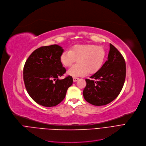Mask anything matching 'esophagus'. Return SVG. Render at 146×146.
<instances>
[{"label": "esophagus", "mask_w": 146, "mask_h": 146, "mask_svg": "<svg viewBox=\"0 0 146 146\" xmlns=\"http://www.w3.org/2000/svg\"><path fill=\"white\" fill-rule=\"evenodd\" d=\"M78 80H79V78H77V77H73V81H74V82L77 81Z\"/></svg>", "instance_id": "obj_1"}]
</instances>
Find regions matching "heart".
Segmentation results:
<instances>
[{
  "mask_svg": "<svg viewBox=\"0 0 146 146\" xmlns=\"http://www.w3.org/2000/svg\"><path fill=\"white\" fill-rule=\"evenodd\" d=\"M106 50L102 46L94 44H77L71 50L62 52L60 59L65 66H71L76 61L77 64L68 69V74L73 77L82 76L87 73L93 74L102 66L106 58Z\"/></svg>",
  "mask_w": 146,
  "mask_h": 146,
  "instance_id": "b5f03b06",
  "label": "heart"
}]
</instances>
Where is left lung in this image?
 <instances>
[{
  "instance_id": "8db88e82",
  "label": "left lung",
  "mask_w": 146,
  "mask_h": 146,
  "mask_svg": "<svg viewBox=\"0 0 146 146\" xmlns=\"http://www.w3.org/2000/svg\"><path fill=\"white\" fill-rule=\"evenodd\" d=\"M126 77L125 60L117 48L110 44L108 60L90 78L86 79L83 96L89 103L103 106L112 102L121 93Z\"/></svg>"
}]
</instances>
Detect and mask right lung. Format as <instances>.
<instances>
[{"instance_id": "add662e5", "label": "right lung", "mask_w": 146, "mask_h": 146, "mask_svg": "<svg viewBox=\"0 0 146 146\" xmlns=\"http://www.w3.org/2000/svg\"><path fill=\"white\" fill-rule=\"evenodd\" d=\"M64 49L57 44L40 47L26 60L23 78L27 91L32 99L45 107L56 106L64 99L73 82L68 75L59 80L66 69L60 57Z\"/></svg>"}]
</instances>
